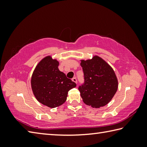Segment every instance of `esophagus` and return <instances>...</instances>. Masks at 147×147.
<instances>
[{
  "label": "esophagus",
  "mask_w": 147,
  "mask_h": 147,
  "mask_svg": "<svg viewBox=\"0 0 147 147\" xmlns=\"http://www.w3.org/2000/svg\"><path fill=\"white\" fill-rule=\"evenodd\" d=\"M72 80H73L74 82H75L76 84H77V80H76V78H75V77H74V78H72Z\"/></svg>",
  "instance_id": "obj_1"
}]
</instances>
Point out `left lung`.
<instances>
[{"label":"left lung","instance_id":"left-lung-1","mask_svg":"<svg viewBox=\"0 0 147 147\" xmlns=\"http://www.w3.org/2000/svg\"><path fill=\"white\" fill-rule=\"evenodd\" d=\"M84 82L78 87L84 102L93 108L106 105L112 99L118 88L115 72L98 56L82 60Z\"/></svg>","mask_w":147,"mask_h":147}]
</instances>
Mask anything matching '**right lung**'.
Segmentation results:
<instances>
[{"label": "right lung", "mask_w": 147, "mask_h": 147, "mask_svg": "<svg viewBox=\"0 0 147 147\" xmlns=\"http://www.w3.org/2000/svg\"><path fill=\"white\" fill-rule=\"evenodd\" d=\"M58 65L56 59L47 56L36 66L31 79L32 89L37 100L51 108L63 104L68 91L76 86L59 70Z\"/></svg>", "instance_id": "1"}]
</instances>
